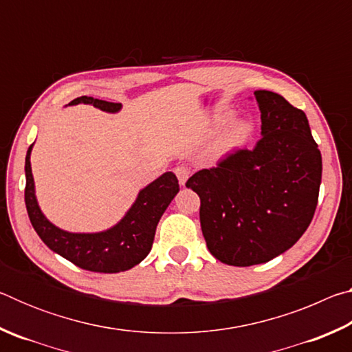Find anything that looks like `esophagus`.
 Wrapping results in <instances>:
<instances>
[{"instance_id": "obj_1", "label": "esophagus", "mask_w": 352, "mask_h": 352, "mask_svg": "<svg viewBox=\"0 0 352 352\" xmlns=\"http://www.w3.org/2000/svg\"><path fill=\"white\" fill-rule=\"evenodd\" d=\"M174 172H175V175L178 178V182H180V184L183 186V184L186 183V180H188L189 175H190V169L188 168V166L180 164V166H177V168L174 169Z\"/></svg>"}]
</instances>
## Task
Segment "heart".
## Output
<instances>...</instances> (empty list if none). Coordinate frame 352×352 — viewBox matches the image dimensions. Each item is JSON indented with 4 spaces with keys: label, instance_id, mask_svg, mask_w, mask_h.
Masks as SVG:
<instances>
[{
    "label": "heart",
    "instance_id": "b5f03b06",
    "mask_svg": "<svg viewBox=\"0 0 352 352\" xmlns=\"http://www.w3.org/2000/svg\"><path fill=\"white\" fill-rule=\"evenodd\" d=\"M248 135H250L248 124L237 122V124H234V126H231L228 130H226V133L222 138V142H223V146H228V147L239 146L248 138Z\"/></svg>",
    "mask_w": 352,
    "mask_h": 352
}]
</instances>
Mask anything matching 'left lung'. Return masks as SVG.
Returning <instances> with one entry per match:
<instances>
[{"label":"left lung","instance_id":"8db88e82","mask_svg":"<svg viewBox=\"0 0 352 352\" xmlns=\"http://www.w3.org/2000/svg\"><path fill=\"white\" fill-rule=\"evenodd\" d=\"M261 140L189 178L214 258L234 267L276 258L305 234L318 204L321 153L305 111L258 90Z\"/></svg>","mask_w":352,"mask_h":352}]
</instances>
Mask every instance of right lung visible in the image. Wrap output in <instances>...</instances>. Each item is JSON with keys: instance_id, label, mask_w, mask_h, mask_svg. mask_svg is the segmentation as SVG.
<instances>
[{"instance_id": "right-lung-1", "label": "right lung", "mask_w": 352, "mask_h": 352, "mask_svg": "<svg viewBox=\"0 0 352 352\" xmlns=\"http://www.w3.org/2000/svg\"><path fill=\"white\" fill-rule=\"evenodd\" d=\"M93 104L104 111L115 113L121 104L107 102L90 96H80L71 104ZM32 146L26 155L25 201L28 216L34 230L52 252L63 256L83 270L98 273H118L132 269L151 252L155 230L166 208L178 192V180L172 172H166L141 190L138 199L124 219L113 228L93 234L68 233L52 225L41 214L34 192L31 170Z\"/></svg>"}]
</instances>
